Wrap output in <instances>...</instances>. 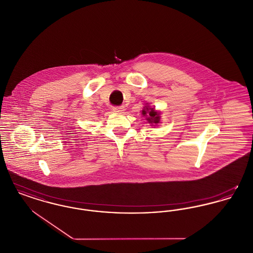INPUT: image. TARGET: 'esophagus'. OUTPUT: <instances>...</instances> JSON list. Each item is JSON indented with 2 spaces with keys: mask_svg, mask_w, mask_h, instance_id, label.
Segmentation results:
<instances>
[{
  "mask_svg": "<svg viewBox=\"0 0 253 253\" xmlns=\"http://www.w3.org/2000/svg\"><path fill=\"white\" fill-rule=\"evenodd\" d=\"M113 111L116 112V113H122L124 111V107L123 106H117V107H114Z\"/></svg>",
  "mask_w": 253,
  "mask_h": 253,
  "instance_id": "34e87169",
  "label": "esophagus"
}]
</instances>
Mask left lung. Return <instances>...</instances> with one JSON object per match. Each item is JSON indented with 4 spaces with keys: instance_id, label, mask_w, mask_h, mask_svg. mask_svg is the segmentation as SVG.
<instances>
[{
    "instance_id": "1",
    "label": "left lung",
    "mask_w": 253,
    "mask_h": 253,
    "mask_svg": "<svg viewBox=\"0 0 253 253\" xmlns=\"http://www.w3.org/2000/svg\"><path fill=\"white\" fill-rule=\"evenodd\" d=\"M142 115L143 116H148L147 121H149L150 123H155L157 124L160 121V117H159V113L156 112L154 108H148L146 107L145 110H142Z\"/></svg>"
}]
</instances>
